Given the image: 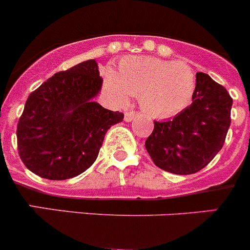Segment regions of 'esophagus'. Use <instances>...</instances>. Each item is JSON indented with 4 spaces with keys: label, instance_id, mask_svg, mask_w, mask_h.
Masks as SVG:
<instances>
[{
    "label": "esophagus",
    "instance_id": "esophagus-1",
    "mask_svg": "<svg viewBox=\"0 0 250 250\" xmlns=\"http://www.w3.org/2000/svg\"><path fill=\"white\" fill-rule=\"evenodd\" d=\"M136 117V112L134 111H127L125 113V122H130L133 121V118Z\"/></svg>",
    "mask_w": 250,
    "mask_h": 250
}]
</instances>
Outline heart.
Listing matches in <instances>:
<instances>
[{
  "label": "heart",
  "mask_w": 250,
  "mask_h": 250,
  "mask_svg": "<svg viewBox=\"0 0 250 250\" xmlns=\"http://www.w3.org/2000/svg\"><path fill=\"white\" fill-rule=\"evenodd\" d=\"M111 96L125 104L137 95L142 109L154 118H169L190 104L196 88V75L185 62L153 57H127L118 64V74L104 71Z\"/></svg>",
  "instance_id": "1"
}]
</instances>
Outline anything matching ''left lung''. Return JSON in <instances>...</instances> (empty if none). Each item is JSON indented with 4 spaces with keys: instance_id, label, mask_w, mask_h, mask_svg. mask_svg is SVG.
I'll list each match as a JSON object with an SVG mask.
<instances>
[{
    "instance_id": "8db88e82",
    "label": "left lung",
    "mask_w": 250,
    "mask_h": 250,
    "mask_svg": "<svg viewBox=\"0 0 250 250\" xmlns=\"http://www.w3.org/2000/svg\"><path fill=\"white\" fill-rule=\"evenodd\" d=\"M232 104L222 85L197 72L192 104L172 120L154 121L153 132L146 141L154 164L178 175L204 169L225 144Z\"/></svg>"
}]
</instances>
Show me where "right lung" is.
<instances>
[{"mask_svg": "<svg viewBox=\"0 0 250 250\" xmlns=\"http://www.w3.org/2000/svg\"><path fill=\"white\" fill-rule=\"evenodd\" d=\"M101 87L91 59L57 72L30 93L17 125L18 153L30 171L66 180L95 163L107 130L125 117L95 102Z\"/></svg>", "mask_w": 250, "mask_h": 250, "instance_id": "1", "label": "right lung"}]
</instances>
